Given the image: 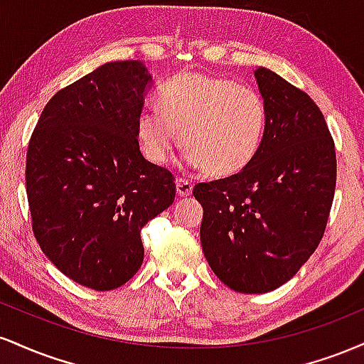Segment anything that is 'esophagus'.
Instances as JSON below:
<instances>
[{
	"label": "esophagus",
	"mask_w": 364,
	"mask_h": 364,
	"mask_svg": "<svg viewBox=\"0 0 364 364\" xmlns=\"http://www.w3.org/2000/svg\"><path fill=\"white\" fill-rule=\"evenodd\" d=\"M176 191L179 196H190L191 191H193V183L188 181L185 178L176 179Z\"/></svg>",
	"instance_id": "esophagus-1"
}]
</instances>
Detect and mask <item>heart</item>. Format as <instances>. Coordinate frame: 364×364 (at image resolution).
Returning a JSON list of instances; mask_svg holds the SVG:
<instances>
[{"mask_svg":"<svg viewBox=\"0 0 364 364\" xmlns=\"http://www.w3.org/2000/svg\"><path fill=\"white\" fill-rule=\"evenodd\" d=\"M158 107L140 112L139 139L156 164L169 159L181 129V144L195 168L214 176L243 171L262 147L265 101L253 87L203 73H181L159 90Z\"/></svg>","mask_w":364,"mask_h":364,"instance_id":"heart-1","label":"heart"}]
</instances>
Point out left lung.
Returning <instances> with one entry per match:
<instances>
[{"label": "left lung", "mask_w": 364, "mask_h": 364, "mask_svg": "<svg viewBox=\"0 0 364 364\" xmlns=\"http://www.w3.org/2000/svg\"><path fill=\"white\" fill-rule=\"evenodd\" d=\"M255 77L267 106L260 150L240 173L193 188L208 265L245 294L277 289L318 248L337 181L336 145L315 101L270 70Z\"/></svg>", "instance_id": "1"}]
</instances>
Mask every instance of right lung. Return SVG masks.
<instances>
[{
    "mask_svg": "<svg viewBox=\"0 0 364 364\" xmlns=\"http://www.w3.org/2000/svg\"><path fill=\"white\" fill-rule=\"evenodd\" d=\"M149 82L140 61L106 63L49 99L28 141L32 232L66 277L95 291L136 274L141 228L176 195L174 174L140 152Z\"/></svg>",
    "mask_w": 364,
    "mask_h": 364,
    "instance_id": "add662e5",
    "label": "right lung"
}]
</instances>
